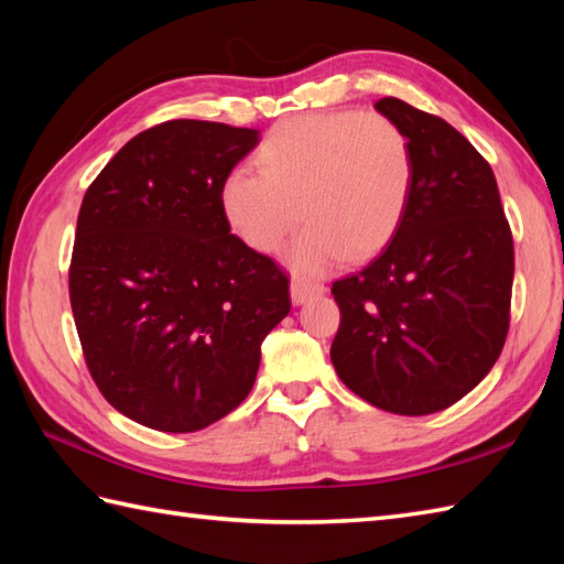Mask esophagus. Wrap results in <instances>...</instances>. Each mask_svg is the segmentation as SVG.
Instances as JSON below:
<instances>
[{
    "instance_id": "1",
    "label": "esophagus",
    "mask_w": 564,
    "mask_h": 564,
    "mask_svg": "<svg viewBox=\"0 0 564 564\" xmlns=\"http://www.w3.org/2000/svg\"><path fill=\"white\" fill-rule=\"evenodd\" d=\"M327 289L322 283H313V281H305V279H293L291 283V301L295 305H303L307 301H313V297L322 295Z\"/></svg>"
}]
</instances>
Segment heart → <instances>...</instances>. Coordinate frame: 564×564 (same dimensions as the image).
Instances as JSON below:
<instances>
[{"instance_id": "1", "label": "heart", "mask_w": 564, "mask_h": 564, "mask_svg": "<svg viewBox=\"0 0 564 564\" xmlns=\"http://www.w3.org/2000/svg\"><path fill=\"white\" fill-rule=\"evenodd\" d=\"M254 162L259 174L237 170L223 182L225 218L245 245L273 251L303 215L307 227L289 251L303 273L378 254L410 206V140L376 111L285 118L263 135Z\"/></svg>"}]
</instances>
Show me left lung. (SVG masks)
Returning a JSON list of instances; mask_svg holds the SVG:
<instances>
[{"label":"left lung","mask_w":564,"mask_h":564,"mask_svg":"<svg viewBox=\"0 0 564 564\" xmlns=\"http://www.w3.org/2000/svg\"><path fill=\"white\" fill-rule=\"evenodd\" d=\"M376 109L410 140L412 196L390 245L332 283L329 356L358 398L422 416L465 398L505 349L513 237L492 166L458 130L394 97Z\"/></svg>","instance_id":"obj_1"}]
</instances>
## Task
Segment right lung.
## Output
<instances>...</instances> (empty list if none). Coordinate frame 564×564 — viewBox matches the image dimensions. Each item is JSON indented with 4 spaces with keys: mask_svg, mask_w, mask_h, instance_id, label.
I'll use <instances>...</instances> for the list:
<instances>
[{
    "mask_svg": "<svg viewBox=\"0 0 564 564\" xmlns=\"http://www.w3.org/2000/svg\"><path fill=\"white\" fill-rule=\"evenodd\" d=\"M259 130L166 121L84 194L69 303L97 388L133 422L188 434L242 404L289 275L230 232L220 188Z\"/></svg>",
    "mask_w": 564,
    "mask_h": 564,
    "instance_id": "obj_1",
    "label": "right lung"
}]
</instances>
